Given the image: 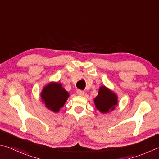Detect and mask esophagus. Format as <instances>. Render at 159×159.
<instances>
[{
    "label": "esophagus",
    "mask_w": 159,
    "mask_h": 159,
    "mask_svg": "<svg viewBox=\"0 0 159 159\" xmlns=\"http://www.w3.org/2000/svg\"><path fill=\"white\" fill-rule=\"evenodd\" d=\"M77 94L79 95H80V96H82V95L84 94V91L83 90H81V89H77Z\"/></svg>",
    "instance_id": "1"
}]
</instances>
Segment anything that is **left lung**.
<instances>
[{
	"label": "left lung",
	"instance_id": "1",
	"mask_svg": "<svg viewBox=\"0 0 159 159\" xmlns=\"http://www.w3.org/2000/svg\"><path fill=\"white\" fill-rule=\"evenodd\" d=\"M94 103L100 112L106 113L115 108L117 103V98L114 93L103 86L100 88L99 94L94 99Z\"/></svg>",
	"mask_w": 159,
	"mask_h": 159
}]
</instances>
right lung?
I'll use <instances>...</instances> for the list:
<instances>
[{"instance_id": "1", "label": "right lung", "mask_w": 159, "mask_h": 159, "mask_svg": "<svg viewBox=\"0 0 159 159\" xmlns=\"http://www.w3.org/2000/svg\"><path fill=\"white\" fill-rule=\"evenodd\" d=\"M43 102L53 112L59 111L64 106L69 97V93L62 87L60 83H50L43 89L41 94Z\"/></svg>"}]
</instances>
